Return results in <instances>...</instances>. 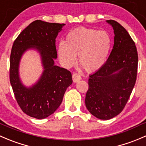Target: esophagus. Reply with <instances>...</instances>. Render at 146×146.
Instances as JSON below:
<instances>
[{"mask_svg":"<svg viewBox=\"0 0 146 146\" xmlns=\"http://www.w3.org/2000/svg\"><path fill=\"white\" fill-rule=\"evenodd\" d=\"M72 78H73V82H75V83H76V82H78V80H80L81 79V77H80V75L77 73H73V76H72Z\"/></svg>","mask_w":146,"mask_h":146,"instance_id":"esophagus-1","label":"esophagus"}]
</instances>
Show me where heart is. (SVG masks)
Here are the masks:
<instances>
[{
  "label": "heart",
  "instance_id": "1",
  "mask_svg": "<svg viewBox=\"0 0 146 146\" xmlns=\"http://www.w3.org/2000/svg\"><path fill=\"white\" fill-rule=\"evenodd\" d=\"M112 47L111 35L105 31L78 28L66 35L65 43L58 46L60 63L66 68L79 63L88 73L101 68L106 63Z\"/></svg>",
  "mask_w": 146,
  "mask_h": 146
}]
</instances>
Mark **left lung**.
I'll return each mask as SVG.
<instances>
[{"label":"left lung","instance_id":"1","mask_svg":"<svg viewBox=\"0 0 146 146\" xmlns=\"http://www.w3.org/2000/svg\"><path fill=\"white\" fill-rule=\"evenodd\" d=\"M114 30V45L104 66L90 75L86 106L101 120H109L123 110L135 86L138 56L128 31L117 21L108 20Z\"/></svg>","mask_w":146,"mask_h":146}]
</instances>
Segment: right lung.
<instances>
[{"instance_id": "add662e5", "label": "right lung", "mask_w": 146, "mask_h": 146, "mask_svg": "<svg viewBox=\"0 0 146 146\" xmlns=\"http://www.w3.org/2000/svg\"><path fill=\"white\" fill-rule=\"evenodd\" d=\"M66 24L37 20L27 26L14 41L10 57V82L18 106L29 116L43 119L53 114L61 104L66 89L73 83L67 69L54 65L57 58L56 38ZM30 48L42 56L44 70L39 80L26 88L18 74L22 55Z\"/></svg>"}]
</instances>
